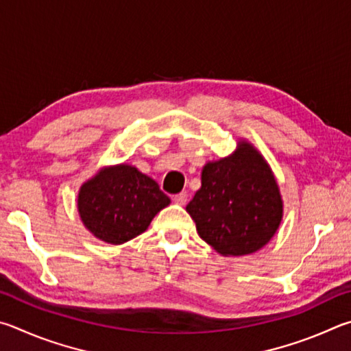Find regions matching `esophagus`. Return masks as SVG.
I'll list each match as a JSON object with an SVG mask.
<instances>
[{
  "mask_svg": "<svg viewBox=\"0 0 351 351\" xmlns=\"http://www.w3.org/2000/svg\"><path fill=\"white\" fill-rule=\"evenodd\" d=\"M172 200H174V204L176 205H185L186 202H188V195L186 194H183V193H180V194H177V195H174V197H172Z\"/></svg>",
  "mask_w": 351,
  "mask_h": 351,
  "instance_id": "1",
  "label": "esophagus"
}]
</instances>
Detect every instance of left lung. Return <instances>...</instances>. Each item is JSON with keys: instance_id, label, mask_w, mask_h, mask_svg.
Listing matches in <instances>:
<instances>
[{"instance_id": "8db88e82", "label": "left lung", "mask_w": 351, "mask_h": 351, "mask_svg": "<svg viewBox=\"0 0 351 351\" xmlns=\"http://www.w3.org/2000/svg\"><path fill=\"white\" fill-rule=\"evenodd\" d=\"M186 211L199 236L219 254L248 256L279 230L284 200L265 157L239 138L234 152L204 166L202 186Z\"/></svg>"}]
</instances>
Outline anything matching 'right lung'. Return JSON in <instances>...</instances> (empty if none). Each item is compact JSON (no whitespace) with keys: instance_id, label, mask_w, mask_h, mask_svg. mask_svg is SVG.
Instances as JSON below:
<instances>
[{"instance_id":"obj_1","label":"right lung","mask_w":351,"mask_h":351,"mask_svg":"<svg viewBox=\"0 0 351 351\" xmlns=\"http://www.w3.org/2000/svg\"><path fill=\"white\" fill-rule=\"evenodd\" d=\"M169 204L156 180L128 163L103 166L80 186L77 195L84 228L110 245L126 243L145 232Z\"/></svg>"}]
</instances>
